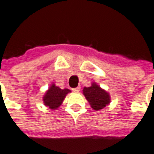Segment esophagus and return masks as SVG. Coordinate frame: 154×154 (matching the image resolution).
Masks as SVG:
<instances>
[{
	"mask_svg": "<svg viewBox=\"0 0 154 154\" xmlns=\"http://www.w3.org/2000/svg\"><path fill=\"white\" fill-rule=\"evenodd\" d=\"M80 89H81L80 87H77V88H72V91H73L74 92H80Z\"/></svg>",
	"mask_w": 154,
	"mask_h": 154,
	"instance_id": "obj_1",
	"label": "esophagus"
}]
</instances>
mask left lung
<instances>
[{
	"label": "left lung",
	"instance_id": "left-lung-1",
	"mask_svg": "<svg viewBox=\"0 0 154 154\" xmlns=\"http://www.w3.org/2000/svg\"><path fill=\"white\" fill-rule=\"evenodd\" d=\"M82 93L90 106L95 111L103 109L111 103L110 94L96 82H92V85L88 88L85 87Z\"/></svg>",
	"mask_w": 154,
	"mask_h": 154
}]
</instances>
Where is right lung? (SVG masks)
Returning a JSON list of instances; mask_svg holds the SVG:
<instances>
[{
	"label": "right lung",
	"mask_w": 154,
	"mask_h": 154,
	"mask_svg": "<svg viewBox=\"0 0 154 154\" xmlns=\"http://www.w3.org/2000/svg\"><path fill=\"white\" fill-rule=\"evenodd\" d=\"M69 92H71V90L67 88L62 89L53 82L46 91L42 97L44 105L51 110H56L62 105L66 96Z\"/></svg>",
	"instance_id": "right-lung-1"
}]
</instances>
